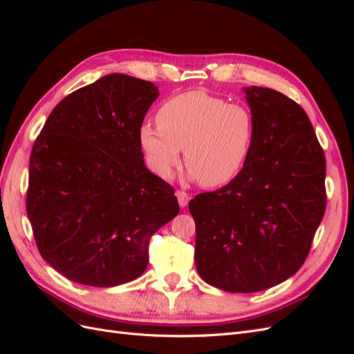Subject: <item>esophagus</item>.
I'll return each instance as SVG.
<instances>
[{"instance_id":"34e87169","label":"esophagus","mask_w":354,"mask_h":354,"mask_svg":"<svg viewBox=\"0 0 354 354\" xmlns=\"http://www.w3.org/2000/svg\"><path fill=\"white\" fill-rule=\"evenodd\" d=\"M176 196H177V201H178V205L181 207V208H186L187 207V203H189V195L186 194V192H183V190H178L177 194H176Z\"/></svg>"}]
</instances>
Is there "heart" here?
<instances>
[{
    "label": "heart",
    "mask_w": 354,
    "mask_h": 354,
    "mask_svg": "<svg viewBox=\"0 0 354 354\" xmlns=\"http://www.w3.org/2000/svg\"><path fill=\"white\" fill-rule=\"evenodd\" d=\"M156 124H143L138 142L149 167L169 178L183 149L189 178L218 187L239 176L254 147L257 124L250 108L202 90L181 93L160 104Z\"/></svg>",
    "instance_id": "heart-1"
}]
</instances>
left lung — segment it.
<instances>
[{"instance_id":"1","label":"left lung","mask_w":354,"mask_h":354,"mask_svg":"<svg viewBox=\"0 0 354 354\" xmlns=\"http://www.w3.org/2000/svg\"><path fill=\"white\" fill-rule=\"evenodd\" d=\"M252 152L227 186L196 195L195 263L207 283L259 292L303 266L326 207V162L304 109L285 94L245 87Z\"/></svg>"}]
</instances>
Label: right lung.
<instances>
[{"label": "right lung", "instance_id": "add662e5", "mask_svg": "<svg viewBox=\"0 0 354 354\" xmlns=\"http://www.w3.org/2000/svg\"><path fill=\"white\" fill-rule=\"evenodd\" d=\"M158 95L152 82L106 75L63 99L32 147L28 218L42 259L72 282L137 279L151 236L180 211L138 142Z\"/></svg>", "mask_w": 354, "mask_h": 354}]
</instances>
